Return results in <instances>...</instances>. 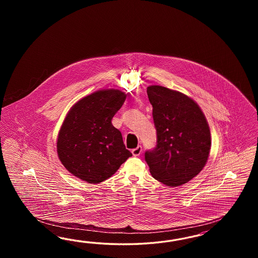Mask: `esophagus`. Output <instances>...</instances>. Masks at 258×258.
Wrapping results in <instances>:
<instances>
[{
	"instance_id": "obj_1",
	"label": "esophagus",
	"mask_w": 258,
	"mask_h": 258,
	"mask_svg": "<svg viewBox=\"0 0 258 258\" xmlns=\"http://www.w3.org/2000/svg\"><path fill=\"white\" fill-rule=\"evenodd\" d=\"M132 152H133V156H139L141 153H142V147L139 146L136 149H133L132 150Z\"/></svg>"
}]
</instances>
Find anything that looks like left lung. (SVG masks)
Returning <instances> with one entry per match:
<instances>
[{
  "mask_svg": "<svg viewBox=\"0 0 258 258\" xmlns=\"http://www.w3.org/2000/svg\"><path fill=\"white\" fill-rule=\"evenodd\" d=\"M157 132L156 147L145 160L153 178L168 186L186 183L203 170L211 133L199 105L187 95L165 87H148Z\"/></svg>",
  "mask_w": 258,
  "mask_h": 258,
  "instance_id": "left-lung-1",
  "label": "left lung"
}]
</instances>
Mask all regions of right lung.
Returning <instances> with one entry per match:
<instances>
[{
	"instance_id": "1",
	"label": "right lung",
	"mask_w": 258,
	"mask_h": 258,
	"mask_svg": "<svg viewBox=\"0 0 258 258\" xmlns=\"http://www.w3.org/2000/svg\"><path fill=\"white\" fill-rule=\"evenodd\" d=\"M125 97L119 90H102L72 107L58 133L56 149L64 167L74 176L99 183L133 156L120 131L111 124Z\"/></svg>"
}]
</instances>
